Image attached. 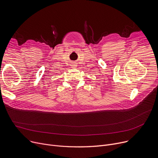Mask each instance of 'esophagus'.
<instances>
[{
	"mask_svg": "<svg viewBox=\"0 0 158 158\" xmlns=\"http://www.w3.org/2000/svg\"><path fill=\"white\" fill-rule=\"evenodd\" d=\"M72 67H73V68H76V67H77V65H76V64H73Z\"/></svg>",
	"mask_w": 158,
	"mask_h": 158,
	"instance_id": "obj_1",
	"label": "esophagus"
}]
</instances>
